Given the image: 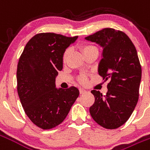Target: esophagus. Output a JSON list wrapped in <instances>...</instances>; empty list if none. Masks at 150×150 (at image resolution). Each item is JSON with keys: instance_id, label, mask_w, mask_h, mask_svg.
Returning <instances> with one entry per match:
<instances>
[{"instance_id": "1", "label": "esophagus", "mask_w": 150, "mask_h": 150, "mask_svg": "<svg viewBox=\"0 0 150 150\" xmlns=\"http://www.w3.org/2000/svg\"><path fill=\"white\" fill-rule=\"evenodd\" d=\"M86 90H85L84 88H79V92H80V94H84L86 93Z\"/></svg>"}]
</instances>
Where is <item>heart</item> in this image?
<instances>
[{
  "label": "heart",
  "instance_id": "b5f03b06",
  "mask_svg": "<svg viewBox=\"0 0 150 150\" xmlns=\"http://www.w3.org/2000/svg\"><path fill=\"white\" fill-rule=\"evenodd\" d=\"M94 49H96V47L94 46L93 45H91V44H84V45H83L81 46V50L83 51V54L85 53L88 52V51H90L91 50H94ZM69 52H70V50L69 49H67L64 51V54H63V56H62V59H63V61H65L67 58V56L69 54ZM79 80L81 82H85L86 81V77L85 76H81L80 78H79Z\"/></svg>",
  "mask_w": 150,
  "mask_h": 150
}]
</instances>
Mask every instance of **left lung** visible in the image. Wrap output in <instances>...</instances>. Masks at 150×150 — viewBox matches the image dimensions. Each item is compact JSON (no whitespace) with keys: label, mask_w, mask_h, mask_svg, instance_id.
Here are the masks:
<instances>
[{"label":"left lung","mask_w":150,"mask_h":150,"mask_svg":"<svg viewBox=\"0 0 150 150\" xmlns=\"http://www.w3.org/2000/svg\"><path fill=\"white\" fill-rule=\"evenodd\" d=\"M85 38L103 47L98 72L109 81L106 95L91 91L95 102L89 112L98 125L117 129L129 120L139 99L142 66L137 50L127 34L112 28H104Z\"/></svg>","instance_id":"8db88e82"}]
</instances>
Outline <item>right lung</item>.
<instances>
[{
	"mask_svg": "<svg viewBox=\"0 0 150 150\" xmlns=\"http://www.w3.org/2000/svg\"><path fill=\"white\" fill-rule=\"evenodd\" d=\"M77 38L37 34L20 56L17 69L18 96L25 114L40 129H50L60 125L79 95L75 87L66 90L55 88L64 51Z\"/></svg>",
	"mask_w": 150,
	"mask_h": 150,
	"instance_id": "right-lung-1",
	"label": "right lung"
}]
</instances>
